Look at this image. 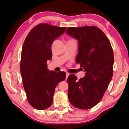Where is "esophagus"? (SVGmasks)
Listing matches in <instances>:
<instances>
[{
  "label": "esophagus",
  "mask_w": 129,
  "mask_h": 129,
  "mask_svg": "<svg viewBox=\"0 0 129 129\" xmlns=\"http://www.w3.org/2000/svg\"><path fill=\"white\" fill-rule=\"evenodd\" d=\"M69 75H70V74H69V73L68 72H66V79L68 78V76H69Z\"/></svg>",
  "instance_id": "34e87169"
}]
</instances>
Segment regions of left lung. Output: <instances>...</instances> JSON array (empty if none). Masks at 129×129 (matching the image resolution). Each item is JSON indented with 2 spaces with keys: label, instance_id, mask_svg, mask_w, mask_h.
Listing matches in <instances>:
<instances>
[{
  "label": "left lung",
  "instance_id": "1",
  "mask_svg": "<svg viewBox=\"0 0 129 129\" xmlns=\"http://www.w3.org/2000/svg\"><path fill=\"white\" fill-rule=\"evenodd\" d=\"M66 33L78 41L76 62L84 69L79 81L74 75L68 78V98L75 107H93L101 101L113 75L114 53L104 32L95 26L68 27Z\"/></svg>",
  "mask_w": 129,
  "mask_h": 129
}]
</instances>
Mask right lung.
<instances>
[{"label":"right lung","instance_id":"1","mask_svg":"<svg viewBox=\"0 0 129 129\" xmlns=\"http://www.w3.org/2000/svg\"><path fill=\"white\" fill-rule=\"evenodd\" d=\"M66 27L40 24L25 40L21 53L20 71L28 103L37 110L49 108L55 88L66 78L64 72L49 71L47 61L51 59V45L64 33Z\"/></svg>","mask_w":129,"mask_h":129}]
</instances>
